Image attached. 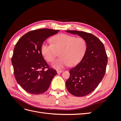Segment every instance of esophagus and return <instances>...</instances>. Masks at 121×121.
<instances>
[{
  "label": "esophagus",
  "instance_id": "esophagus-1",
  "mask_svg": "<svg viewBox=\"0 0 121 121\" xmlns=\"http://www.w3.org/2000/svg\"><path fill=\"white\" fill-rule=\"evenodd\" d=\"M56 72H57V74H60V73H61L63 72V71H62V70H57Z\"/></svg>",
  "mask_w": 121,
  "mask_h": 121
}]
</instances>
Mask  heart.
Instances as JSON below:
<instances>
[{"mask_svg":"<svg viewBox=\"0 0 121 121\" xmlns=\"http://www.w3.org/2000/svg\"><path fill=\"white\" fill-rule=\"evenodd\" d=\"M52 44L44 43L42 54L48 61H53L60 52V57L54 61L52 67L60 69L69 65L73 67L79 64L87 49V43L82 37H76L66 34H59L51 39Z\"/></svg>","mask_w":121,"mask_h":121,"instance_id":"b5f03b06","label":"heart"}]
</instances>
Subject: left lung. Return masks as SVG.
Masks as SVG:
<instances>
[{"instance_id": "1", "label": "left lung", "mask_w": 121, "mask_h": 121, "mask_svg": "<svg viewBox=\"0 0 121 121\" xmlns=\"http://www.w3.org/2000/svg\"><path fill=\"white\" fill-rule=\"evenodd\" d=\"M85 39L86 52L76 67L69 70V78L65 82L67 88L76 96H84L96 88L104 76L108 56L104 44L92 34L83 31L67 30Z\"/></svg>"}]
</instances>
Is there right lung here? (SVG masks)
Here are the masks:
<instances>
[{
  "label": "right lung",
  "instance_id": "right-lung-1",
  "mask_svg": "<svg viewBox=\"0 0 121 121\" xmlns=\"http://www.w3.org/2000/svg\"><path fill=\"white\" fill-rule=\"evenodd\" d=\"M58 31L50 29L33 30L23 35L16 44L12 59L14 74L26 92L32 94L45 92L57 74L44 59L41 46L47 38Z\"/></svg>",
  "mask_w": 121,
  "mask_h": 121
}]
</instances>
